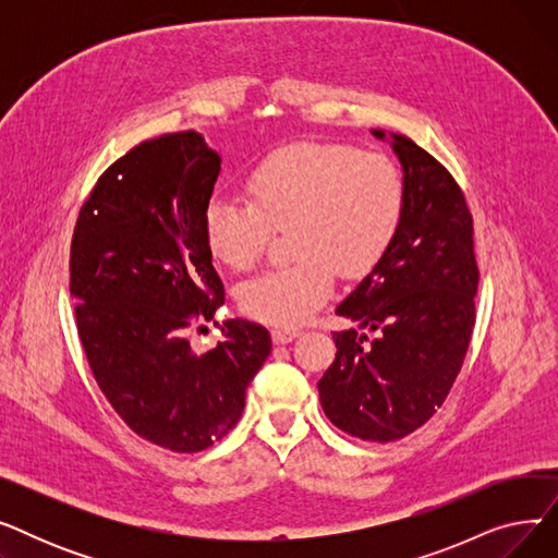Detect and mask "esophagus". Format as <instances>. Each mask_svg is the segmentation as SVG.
<instances>
[{"mask_svg": "<svg viewBox=\"0 0 558 558\" xmlns=\"http://www.w3.org/2000/svg\"><path fill=\"white\" fill-rule=\"evenodd\" d=\"M299 335H301L299 328H274L271 330L274 343H289V341H294Z\"/></svg>", "mask_w": 558, "mask_h": 558, "instance_id": "esophagus-1", "label": "esophagus"}]
</instances>
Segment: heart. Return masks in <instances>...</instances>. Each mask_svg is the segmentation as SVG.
<instances>
[{
    "label": "heart",
    "instance_id": "obj_1",
    "mask_svg": "<svg viewBox=\"0 0 558 558\" xmlns=\"http://www.w3.org/2000/svg\"><path fill=\"white\" fill-rule=\"evenodd\" d=\"M248 198L217 194L205 205L203 238L215 259L248 269L271 228L291 226L296 255L246 280L242 310L282 328L299 326L328 301L337 269L360 276L385 255L404 208L398 165L350 144L301 142L262 160L248 175Z\"/></svg>",
    "mask_w": 558,
    "mask_h": 558
}]
</instances>
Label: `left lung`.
<instances>
[{
  "label": "left lung",
  "instance_id": "obj_1",
  "mask_svg": "<svg viewBox=\"0 0 558 558\" xmlns=\"http://www.w3.org/2000/svg\"><path fill=\"white\" fill-rule=\"evenodd\" d=\"M402 167L396 238L337 314V357L318 379L320 407L341 432L389 444L425 425L448 398L475 326L480 269L473 217L450 171L404 135L371 131Z\"/></svg>",
  "mask_w": 558,
  "mask_h": 558
}]
</instances>
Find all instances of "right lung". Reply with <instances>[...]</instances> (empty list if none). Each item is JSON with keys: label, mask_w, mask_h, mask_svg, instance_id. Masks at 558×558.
Segmentation results:
<instances>
[{"label": "right lung", "mask_w": 558, "mask_h": 558, "mask_svg": "<svg viewBox=\"0 0 558 558\" xmlns=\"http://www.w3.org/2000/svg\"><path fill=\"white\" fill-rule=\"evenodd\" d=\"M221 156L196 131L146 140L83 203L70 253L76 330L95 379L122 421L171 452H198L244 412L246 387L271 353L244 318L194 353L187 330L223 305L203 238Z\"/></svg>", "instance_id": "right-lung-1"}]
</instances>
